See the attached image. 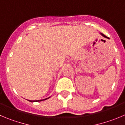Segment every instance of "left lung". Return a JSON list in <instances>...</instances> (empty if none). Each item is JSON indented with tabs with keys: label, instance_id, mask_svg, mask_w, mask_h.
<instances>
[{
	"label": "left lung",
	"instance_id": "8db88e82",
	"mask_svg": "<svg viewBox=\"0 0 125 125\" xmlns=\"http://www.w3.org/2000/svg\"><path fill=\"white\" fill-rule=\"evenodd\" d=\"M101 34H102V36H104V37H105V38H108V37H107V36H105V35H104V34H102V33H101Z\"/></svg>",
	"mask_w": 125,
	"mask_h": 125
}]
</instances>
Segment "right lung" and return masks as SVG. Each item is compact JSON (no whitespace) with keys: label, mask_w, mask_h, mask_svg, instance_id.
<instances>
[{"label":"right lung","mask_w":125,"mask_h":125,"mask_svg":"<svg viewBox=\"0 0 125 125\" xmlns=\"http://www.w3.org/2000/svg\"><path fill=\"white\" fill-rule=\"evenodd\" d=\"M49 98H50V97L46 98V99H42V100H38V101H30V100H28V101H30V102H40V101H44V100L47 99H49Z\"/></svg>","instance_id":"1"}]
</instances>
